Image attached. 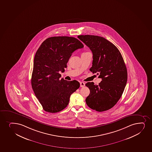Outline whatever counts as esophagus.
<instances>
[{
	"instance_id": "obj_1",
	"label": "esophagus",
	"mask_w": 152,
	"mask_h": 152,
	"mask_svg": "<svg viewBox=\"0 0 152 152\" xmlns=\"http://www.w3.org/2000/svg\"><path fill=\"white\" fill-rule=\"evenodd\" d=\"M80 84L81 88H83L85 86V83L84 82H80Z\"/></svg>"
}]
</instances>
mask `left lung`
<instances>
[{
	"label": "left lung",
	"mask_w": 152,
	"mask_h": 152,
	"mask_svg": "<svg viewBox=\"0 0 152 152\" xmlns=\"http://www.w3.org/2000/svg\"><path fill=\"white\" fill-rule=\"evenodd\" d=\"M78 38L93 53L90 71L97 73L99 78H102L99 85L93 82L86 83L90 90L86 104L99 112L109 110L120 100L127 83V70L123 58L117 47L104 38L93 35H80Z\"/></svg>",
	"instance_id": "obj_1"
}]
</instances>
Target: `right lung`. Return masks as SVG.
<instances>
[{"label":"right lung","instance_id":"obj_1","mask_svg":"<svg viewBox=\"0 0 152 152\" xmlns=\"http://www.w3.org/2000/svg\"><path fill=\"white\" fill-rule=\"evenodd\" d=\"M84 47L79 40L66 36L53 37L42 43L34 56L31 83L43 108L56 113L68 106L70 96L79 87L76 80L60 79L72 53Z\"/></svg>","mask_w":152,"mask_h":152}]
</instances>
